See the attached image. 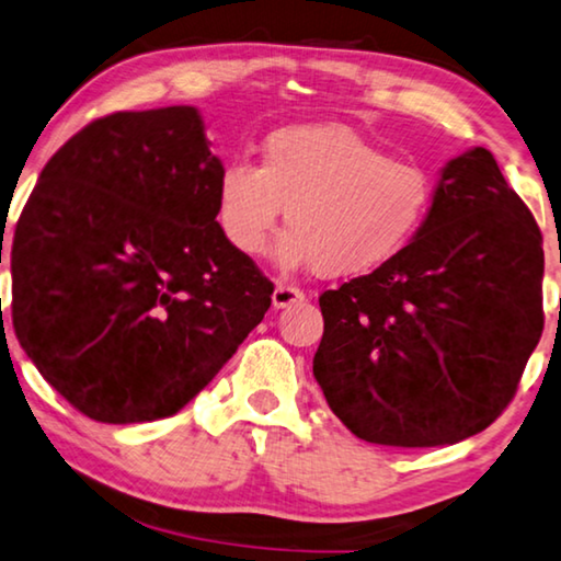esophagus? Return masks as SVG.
Returning <instances> with one entry per match:
<instances>
[{
	"label": "esophagus",
	"instance_id": "1",
	"mask_svg": "<svg viewBox=\"0 0 561 561\" xmlns=\"http://www.w3.org/2000/svg\"><path fill=\"white\" fill-rule=\"evenodd\" d=\"M304 298H306V293L300 288L288 286V283H275V290H273V306L275 308H288L293 304H300Z\"/></svg>",
	"mask_w": 561,
	"mask_h": 561
}]
</instances>
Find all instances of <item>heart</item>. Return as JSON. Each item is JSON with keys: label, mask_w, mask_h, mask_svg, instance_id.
<instances>
[{"label": "heart", "mask_w": 561, "mask_h": 561, "mask_svg": "<svg viewBox=\"0 0 561 561\" xmlns=\"http://www.w3.org/2000/svg\"><path fill=\"white\" fill-rule=\"evenodd\" d=\"M434 191L424 165L386 158L346 125H288L265 137L261 168L240 158L222 165L215 205L243 255H261L286 213L293 230L278 261L348 278L381 268L411 243Z\"/></svg>", "instance_id": "b5f03b06"}]
</instances>
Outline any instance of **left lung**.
Returning a JSON list of instances; mask_svg holds the SVG:
<instances>
[{
    "instance_id": "8db88e82",
    "label": "left lung",
    "mask_w": 561,
    "mask_h": 561,
    "mask_svg": "<svg viewBox=\"0 0 561 561\" xmlns=\"http://www.w3.org/2000/svg\"><path fill=\"white\" fill-rule=\"evenodd\" d=\"M534 215L473 148L446 162L434 203L389 263L318 298L313 376L368 444L444 446L502 416L545 329Z\"/></svg>"
}]
</instances>
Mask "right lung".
Instances as JSON below:
<instances>
[{
    "label": "right lung",
    "mask_w": 561,
    "mask_h": 561,
    "mask_svg": "<svg viewBox=\"0 0 561 561\" xmlns=\"http://www.w3.org/2000/svg\"><path fill=\"white\" fill-rule=\"evenodd\" d=\"M220 170L187 105L94 119L42 170L12 238V325L84 416H172L271 308L215 220Z\"/></svg>",
    "instance_id": "add662e5"
}]
</instances>
